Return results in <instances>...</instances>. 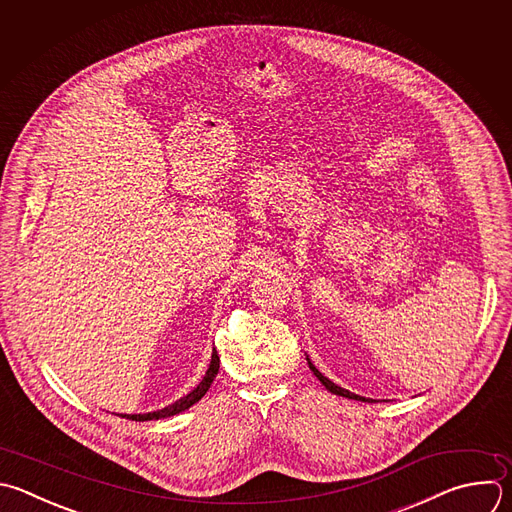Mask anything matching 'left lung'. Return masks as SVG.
Here are the masks:
<instances>
[{
  "instance_id": "obj_1",
  "label": "left lung",
  "mask_w": 512,
  "mask_h": 512,
  "mask_svg": "<svg viewBox=\"0 0 512 512\" xmlns=\"http://www.w3.org/2000/svg\"><path fill=\"white\" fill-rule=\"evenodd\" d=\"M307 364H309V370L315 374V378L331 392V394H337V396H344V398H352V400H362V402H370V400H366V398H362V396H356V394H352V392H348V390H344V388H339V386H335L333 382H329L311 362H309V358H307Z\"/></svg>"
}]
</instances>
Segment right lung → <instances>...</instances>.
Segmentation results:
<instances>
[{
	"label": "right lung",
	"instance_id": "right-lung-1",
	"mask_svg": "<svg viewBox=\"0 0 512 512\" xmlns=\"http://www.w3.org/2000/svg\"><path fill=\"white\" fill-rule=\"evenodd\" d=\"M217 372H219V354H217V350H215V352H213V358H211V364H209V370H207V374H205L203 382H201V384H199L191 394H187L185 398L177 400L175 404H170V406H166V408H162V410L148 412V414H132V416L124 414L122 418H130V420L144 422V420H158V418H166V416L179 414V412H183V410H189L193 404H197V402L207 394V390L211 388V384H213V380H215Z\"/></svg>",
	"mask_w": 512,
	"mask_h": 512
}]
</instances>
